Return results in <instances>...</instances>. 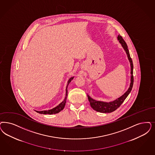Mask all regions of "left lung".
<instances>
[{
  "mask_svg": "<svg viewBox=\"0 0 155 155\" xmlns=\"http://www.w3.org/2000/svg\"><path fill=\"white\" fill-rule=\"evenodd\" d=\"M117 39L119 41V42L121 44V46H123L124 50L125 51L126 53L127 54L128 59L130 64V84L129 87L123 96L117 98L114 101H113L106 102L100 101H96L93 98H91V97L87 95L89 101L90 102L91 106L94 110H95L97 112L100 113H111L116 110L118 107H120V105L124 101V100L126 99V98L128 97L129 94L132 91L133 85H134V75H133V70H134V64L132 62V58H130L129 52L128 50V46L127 45L125 41L123 39V37L118 35Z\"/></svg>",
  "mask_w": 155,
  "mask_h": 155,
  "instance_id": "1",
  "label": "left lung"
}]
</instances>
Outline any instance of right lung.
<instances>
[{
	"instance_id": "1",
	"label": "right lung",
	"mask_w": 155,
	"mask_h": 155,
	"mask_svg": "<svg viewBox=\"0 0 155 155\" xmlns=\"http://www.w3.org/2000/svg\"><path fill=\"white\" fill-rule=\"evenodd\" d=\"M74 78V77H71L69 80H68V85L66 86V96L64 97V100L62 102L61 104H59L58 106L55 107L53 109L48 110H43V111H36L37 112L41 113V114H56L58 113L61 112L62 110L64 109V106H65V104L66 101V98L68 96V86L69 85L70 82L71 81V80Z\"/></svg>"
}]
</instances>
